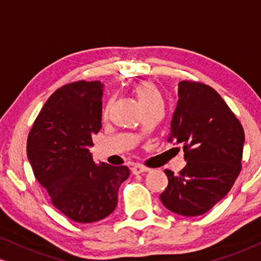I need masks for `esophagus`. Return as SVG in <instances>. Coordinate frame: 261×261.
Instances as JSON below:
<instances>
[{
	"label": "esophagus",
	"mask_w": 261,
	"mask_h": 261,
	"mask_svg": "<svg viewBox=\"0 0 261 261\" xmlns=\"http://www.w3.org/2000/svg\"><path fill=\"white\" fill-rule=\"evenodd\" d=\"M149 169L145 168V166H142V165H134L133 168H132V172H133L134 175H139V174H144V172H148Z\"/></svg>",
	"instance_id": "34e87169"
}]
</instances>
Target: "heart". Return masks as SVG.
<instances>
[{"label": "heart", "instance_id": "b5f03b06", "mask_svg": "<svg viewBox=\"0 0 261 261\" xmlns=\"http://www.w3.org/2000/svg\"><path fill=\"white\" fill-rule=\"evenodd\" d=\"M133 92L142 108L148 106V105L156 101V99H160L159 92L156 91V89H155V86L150 81H142V83L137 84L133 87ZM107 110L108 108H106L105 113H107Z\"/></svg>", "mask_w": 261, "mask_h": 261}]
</instances>
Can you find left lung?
Returning <instances> with one entry per match:
<instances>
[{"label":"left lung","mask_w":261,"mask_h":261,"mask_svg":"<svg viewBox=\"0 0 261 261\" xmlns=\"http://www.w3.org/2000/svg\"><path fill=\"white\" fill-rule=\"evenodd\" d=\"M169 140L184 146L180 175L165 170L169 184L163 204L185 217L206 213L232 189L242 168L244 130L212 87L181 81Z\"/></svg>","instance_id":"8db88e82"}]
</instances>
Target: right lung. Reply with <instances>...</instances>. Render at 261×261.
I'll use <instances>...</instances> for the list:
<instances>
[{
    "instance_id": "add662e5",
    "label": "right lung",
    "mask_w": 261,
    "mask_h": 261,
    "mask_svg": "<svg viewBox=\"0 0 261 261\" xmlns=\"http://www.w3.org/2000/svg\"><path fill=\"white\" fill-rule=\"evenodd\" d=\"M101 81H79L55 91L37 117L27 142L34 176L61 213L92 223L117 207L118 189L129 176L127 166L96 164L92 137L102 127Z\"/></svg>"
}]
</instances>
